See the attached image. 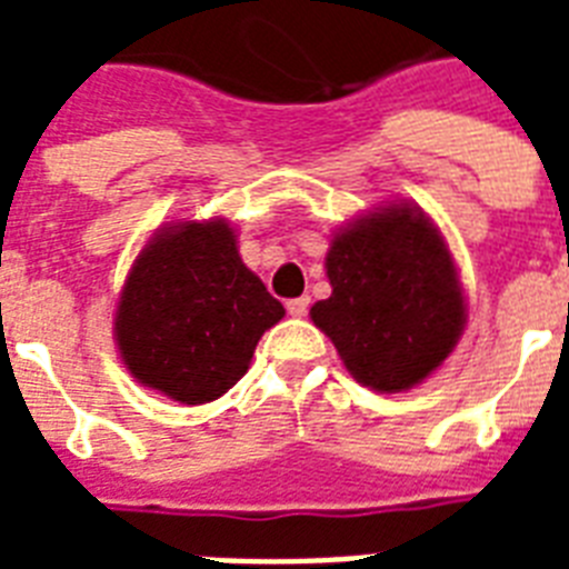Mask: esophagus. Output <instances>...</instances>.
Masks as SVG:
<instances>
[{"instance_id":"34e87169","label":"esophagus","mask_w":569,"mask_h":569,"mask_svg":"<svg viewBox=\"0 0 569 569\" xmlns=\"http://www.w3.org/2000/svg\"><path fill=\"white\" fill-rule=\"evenodd\" d=\"M286 310H289V316H295V319H301V316H307V310H310V298H307V295L292 298V301L286 303Z\"/></svg>"}]
</instances>
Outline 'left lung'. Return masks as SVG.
<instances>
[{"label": "left lung", "mask_w": 569, "mask_h": 569, "mask_svg": "<svg viewBox=\"0 0 569 569\" xmlns=\"http://www.w3.org/2000/svg\"><path fill=\"white\" fill-rule=\"evenodd\" d=\"M325 268L333 292L310 319L357 383L405 392L455 351L467 298L449 244L416 203L392 200L342 227Z\"/></svg>", "instance_id": "8db88e82"}]
</instances>
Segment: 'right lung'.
I'll use <instances>...</instances> for the list:
<instances>
[{
	"label": "right lung",
	"instance_id": "right-lung-1",
	"mask_svg": "<svg viewBox=\"0 0 569 569\" xmlns=\"http://www.w3.org/2000/svg\"><path fill=\"white\" fill-rule=\"evenodd\" d=\"M283 316L241 262L230 221H177L156 230L129 268L114 342L138 383L206 405L236 387L259 337Z\"/></svg>",
	"mask_w": 569,
	"mask_h": 569
}]
</instances>
